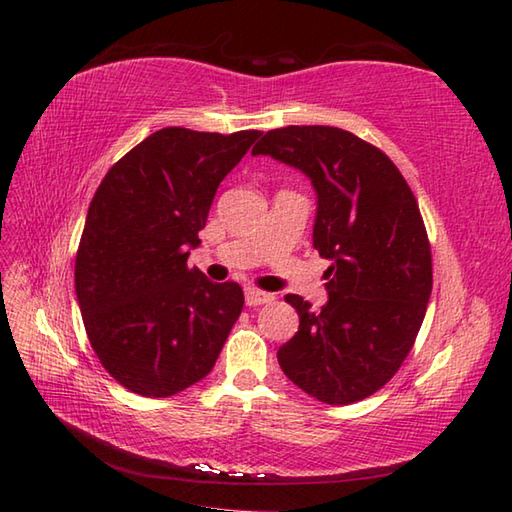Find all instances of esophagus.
<instances>
[{
    "mask_svg": "<svg viewBox=\"0 0 512 512\" xmlns=\"http://www.w3.org/2000/svg\"><path fill=\"white\" fill-rule=\"evenodd\" d=\"M275 301L270 292L257 290V288H246V306H264V303Z\"/></svg>",
    "mask_w": 512,
    "mask_h": 512,
    "instance_id": "34e87169",
    "label": "esophagus"
}]
</instances>
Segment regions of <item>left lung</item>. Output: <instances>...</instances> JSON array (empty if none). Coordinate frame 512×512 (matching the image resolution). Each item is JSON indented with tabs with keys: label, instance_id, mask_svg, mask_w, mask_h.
<instances>
[{
	"label": "left lung",
	"instance_id": "1",
	"mask_svg": "<svg viewBox=\"0 0 512 512\" xmlns=\"http://www.w3.org/2000/svg\"><path fill=\"white\" fill-rule=\"evenodd\" d=\"M301 169L319 195L312 242L328 268V303L286 301L299 332L277 361L299 389L352 405L387 385L411 352L433 288L418 200L385 151L328 125L270 129L253 156Z\"/></svg>",
	"mask_w": 512,
	"mask_h": 512
}]
</instances>
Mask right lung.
Wrapping results in <instances>:
<instances>
[{"label": "right lung", "instance_id": "obj_1", "mask_svg": "<svg viewBox=\"0 0 512 512\" xmlns=\"http://www.w3.org/2000/svg\"><path fill=\"white\" fill-rule=\"evenodd\" d=\"M259 136L158 129L94 193L76 299L101 365L138 396L167 398L202 380L242 314V286L213 284L187 259L217 187Z\"/></svg>", "mask_w": 512, "mask_h": 512}]
</instances>
